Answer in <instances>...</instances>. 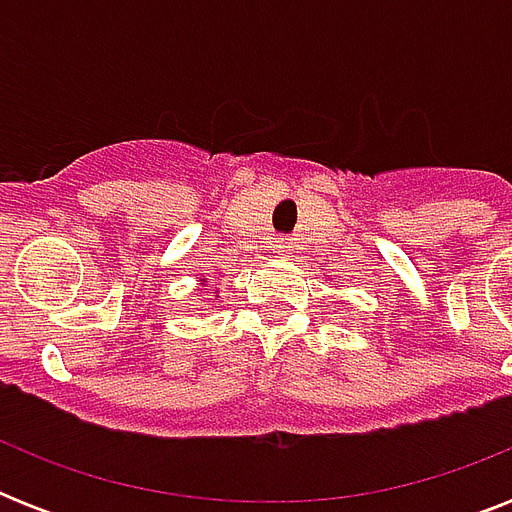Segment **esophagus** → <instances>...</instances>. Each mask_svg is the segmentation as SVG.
<instances>
[{
  "instance_id": "esophagus-1",
  "label": "esophagus",
  "mask_w": 512,
  "mask_h": 512,
  "mask_svg": "<svg viewBox=\"0 0 512 512\" xmlns=\"http://www.w3.org/2000/svg\"><path fill=\"white\" fill-rule=\"evenodd\" d=\"M273 252H276V255H289V252H292V239L279 236V239L273 241Z\"/></svg>"
}]
</instances>
